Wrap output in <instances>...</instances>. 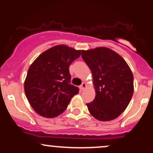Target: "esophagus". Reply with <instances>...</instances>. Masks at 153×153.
<instances>
[{"mask_svg": "<svg viewBox=\"0 0 153 153\" xmlns=\"http://www.w3.org/2000/svg\"><path fill=\"white\" fill-rule=\"evenodd\" d=\"M86 86H87V85H86V83H85V82H82V85H80V90H81V91H83L84 89H85V88H86Z\"/></svg>", "mask_w": 153, "mask_h": 153, "instance_id": "34e87169", "label": "esophagus"}]
</instances>
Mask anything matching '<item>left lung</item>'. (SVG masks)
Listing matches in <instances>:
<instances>
[{
	"label": "left lung",
	"mask_w": 153,
	"mask_h": 153,
	"mask_svg": "<svg viewBox=\"0 0 153 153\" xmlns=\"http://www.w3.org/2000/svg\"><path fill=\"white\" fill-rule=\"evenodd\" d=\"M82 58L93 75L96 96L86 103L91 114L99 121H111L127 108L134 92V78L126 61L104 47L82 50Z\"/></svg>",
	"instance_id": "left-lung-1"
}]
</instances>
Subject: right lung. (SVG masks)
Returning <instances> with one entry per match:
<instances>
[{"label":"right lung","instance_id":"add662e5","mask_svg":"<svg viewBox=\"0 0 153 153\" xmlns=\"http://www.w3.org/2000/svg\"><path fill=\"white\" fill-rule=\"evenodd\" d=\"M81 50L67 45L54 46L42 52L28 70L24 81L26 98L38 114L53 118L62 113L78 87L71 85L69 67Z\"/></svg>","mask_w":153,"mask_h":153}]
</instances>
